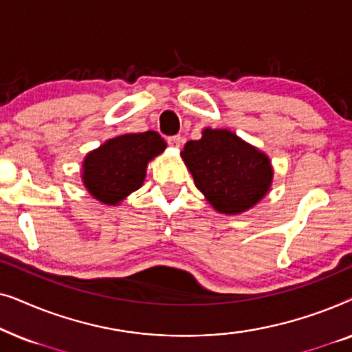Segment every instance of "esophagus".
<instances>
[{"mask_svg": "<svg viewBox=\"0 0 352 352\" xmlns=\"http://www.w3.org/2000/svg\"><path fill=\"white\" fill-rule=\"evenodd\" d=\"M184 142V139H182L181 136H171V138H168V144H170V146H173V147H181V144Z\"/></svg>", "mask_w": 352, "mask_h": 352, "instance_id": "34e87169", "label": "esophagus"}]
</instances>
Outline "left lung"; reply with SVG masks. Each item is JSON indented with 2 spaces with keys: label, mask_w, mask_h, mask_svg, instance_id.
Listing matches in <instances>:
<instances>
[{
  "label": "left lung",
  "mask_w": 352,
  "mask_h": 352,
  "mask_svg": "<svg viewBox=\"0 0 352 352\" xmlns=\"http://www.w3.org/2000/svg\"><path fill=\"white\" fill-rule=\"evenodd\" d=\"M181 157L197 189L219 213H243L272 184L269 157L229 129H204L199 141L186 142Z\"/></svg>",
  "instance_id": "left-lung-1"
}]
</instances>
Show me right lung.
<instances>
[{"label":"right lung","mask_w":352,"mask_h":352,"mask_svg":"<svg viewBox=\"0 0 352 352\" xmlns=\"http://www.w3.org/2000/svg\"><path fill=\"white\" fill-rule=\"evenodd\" d=\"M165 148L166 142L155 131L109 139L85 158L81 179L86 190L105 205H118L142 186L147 163Z\"/></svg>","instance_id":"obj_1"}]
</instances>
